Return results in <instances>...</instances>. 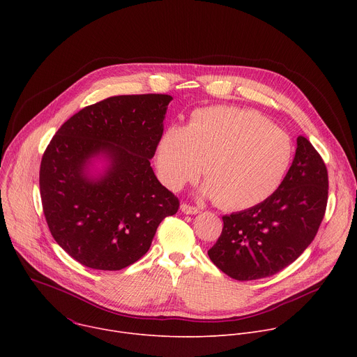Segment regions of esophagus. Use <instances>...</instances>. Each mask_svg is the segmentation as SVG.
<instances>
[{
  "mask_svg": "<svg viewBox=\"0 0 357 357\" xmlns=\"http://www.w3.org/2000/svg\"><path fill=\"white\" fill-rule=\"evenodd\" d=\"M181 211H182L185 215H197V213H200V209H199V208L192 206V205H188V203H182V205H181Z\"/></svg>",
  "mask_w": 357,
  "mask_h": 357,
  "instance_id": "obj_1",
  "label": "esophagus"
}]
</instances>
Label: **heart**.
<instances>
[{
	"label": "heart",
	"instance_id": "1",
	"mask_svg": "<svg viewBox=\"0 0 357 357\" xmlns=\"http://www.w3.org/2000/svg\"><path fill=\"white\" fill-rule=\"evenodd\" d=\"M294 158L291 137L261 114L208 107L188 124L169 126L157 145L162 183L178 190L202 171V193L216 205L241 211L268 199L282 183Z\"/></svg>",
	"mask_w": 357,
	"mask_h": 357
}]
</instances>
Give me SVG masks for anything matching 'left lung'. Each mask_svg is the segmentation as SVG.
I'll return each mask as SVG.
<instances>
[{
  "instance_id": "8db88e82",
  "label": "left lung",
  "mask_w": 357,
  "mask_h": 357,
  "mask_svg": "<svg viewBox=\"0 0 357 357\" xmlns=\"http://www.w3.org/2000/svg\"><path fill=\"white\" fill-rule=\"evenodd\" d=\"M328 169L302 135L280 188L250 209L223 216L208 251L212 263L238 281L260 280L294 263L315 238L328 203Z\"/></svg>"
}]
</instances>
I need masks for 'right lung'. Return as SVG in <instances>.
<instances>
[{
  "label": "right lung",
  "mask_w": 357,
  "mask_h": 357,
  "mask_svg": "<svg viewBox=\"0 0 357 357\" xmlns=\"http://www.w3.org/2000/svg\"><path fill=\"white\" fill-rule=\"evenodd\" d=\"M169 94L114 96L82 109L43 152L39 189L56 243L82 266L117 271L149 250L160 223L179 209L149 160L164 132ZM105 155L103 175H88Z\"/></svg>",
  "instance_id": "right-lung-1"
}]
</instances>
